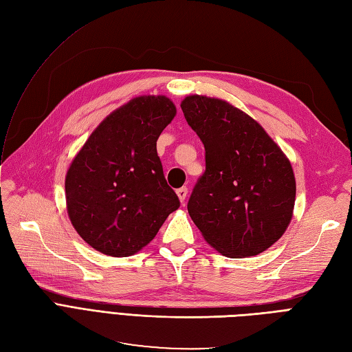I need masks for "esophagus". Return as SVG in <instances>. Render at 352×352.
I'll list each match as a JSON object with an SVG mask.
<instances>
[{"instance_id": "obj_1", "label": "esophagus", "mask_w": 352, "mask_h": 352, "mask_svg": "<svg viewBox=\"0 0 352 352\" xmlns=\"http://www.w3.org/2000/svg\"><path fill=\"white\" fill-rule=\"evenodd\" d=\"M176 194H177L180 202H185V199H186V197H188V188H186V186L179 188V189L176 190Z\"/></svg>"}]
</instances>
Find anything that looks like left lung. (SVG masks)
Returning a JSON list of instances; mask_svg holds the SVG:
<instances>
[{"label": "left lung", "instance_id": "left-lung-1", "mask_svg": "<svg viewBox=\"0 0 352 352\" xmlns=\"http://www.w3.org/2000/svg\"><path fill=\"white\" fill-rule=\"evenodd\" d=\"M180 107L206 148V172L188 201L190 219L226 257L270 248L292 219L289 160L257 122L226 101L190 95Z\"/></svg>", "mask_w": 352, "mask_h": 352}]
</instances>
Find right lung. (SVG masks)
I'll use <instances>...</instances> for the list:
<instances>
[{
    "mask_svg": "<svg viewBox=\"0 0 352 352\" xmlns=\"http://www.w3.org/2000/svg\"><path fill=\"white\" fill-rule=\"evenodd\" d=\"M175 114L163 95L133 98L105 117L74 157L66 176L67 212L92 248L132 255L179 208L157 154L158 136Z\"/></svg>",
    "mask_w": 352,
    "mask_h": 352,
    "instance_id": "right-lung-1",
    "label": "right lung"
}]
</instances>
